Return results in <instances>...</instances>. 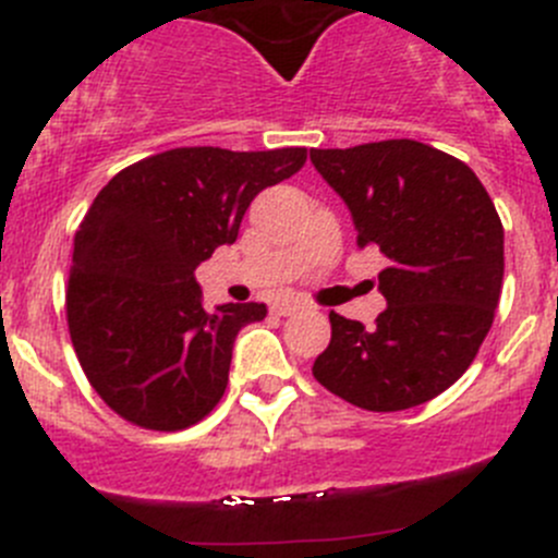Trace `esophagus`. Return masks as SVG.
Listing matches in <instances>:
<instances>
[{"mask_svg": "<svg viewBox=\"0 0 558 558\" xmlns=\"http://www.w3.org/2000/svg\"><path fill=\"white\" fill-rule=\"evenodd\" d=\"M298 308H301V303L298 301H279L271 306V314H277V317H290V314H295Z\"/></svg>", "mask_w": 558, "mask_h": 558, "instance_id": "34e87169", "label": "esophagus"}]
</instances>
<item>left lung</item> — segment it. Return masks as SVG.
Instances as JSON below:
<instances>
[{
    "mask_svg": "<svg viewBox=\"0 0 558 558\" xmlns=\"http://www.w3.org/2000/svg\"><path fill=\"white\" fill-rule=\"evenodd\" d=\"M317 173L352 214L357 246L377 244L388 308L374 328L330 312L314 361L323 388L368 412H399L448 390L477 355L499 306L505 230L461 159L410 141L312 148Z\"/></svg>",
    "mask_w": 558,
    "mask_h": 558,
    "instance_id": "8db88e82",
    "label": "left lung"
}]
</instances>
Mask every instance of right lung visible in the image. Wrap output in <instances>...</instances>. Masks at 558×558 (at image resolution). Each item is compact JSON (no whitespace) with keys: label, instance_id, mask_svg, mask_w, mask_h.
Returning <instances> with one entry per match:
<instances>
[{"label":"right lung","instance_id":"right-lung-1","mask_svg":"<svg viewBox=\"0 0 558 558\" xmlns=\"http://www.w3.org/2000/svg\"><path fill=\"white\" fill-rule=\"evenodd\" d=\"M303 162L298 146L170 148L99 190L75 233L64 306L81 368L116 415L181 432L219 404L235 336L268 308L225 303L206 312L195 268L239 239L257 192Z\"/></svg>","mask_w":558,"mask_h":558}]
</instances>
